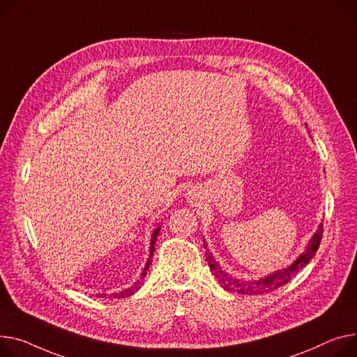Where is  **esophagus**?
I'll list each match as a JSON object with an SVG mask.
<instances>
[{
	"mask_svg": "<svg viewBox=\"0 0 357 357\" xmlns=\"http://www.w3.org/2000/svg\"><path fill=\"white\" fill-rule=\"evenodd\" d=\"M191 202H192V204H197V202H199V195H197V194H192V195H191Z\"/></svg>",
	"mask_w": 357,
	"mask_h": 357,
	"instance_id": "obj_1",
	"label": "esophagus"
}]
</instances>
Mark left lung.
Masks as SVG:
<instances>
[{"label":"left lung","instance_id":"left-lung-1","mask_svg":"<svg viewBox=\"0 0 357 357\" xmlns=\"http://www.w3.org/2000/svg\"><path fill=\"white\" fill-rule=\"evenodd\" d=\"M307 126V125H305ZM321 235H323V225H319V229L313 234V236L308 241L304 252H301L290 266H287L286 268L277 270L274 273H271L270 275H266L263 278L258 280H238L236 277H232L231 274L225 273L221 266L213 259L212 254L209 252V250H206L208 255H206V261L208 266L211 268V271L215 275V278L220 281L221 287L225 289L227 291H234L236 294H247V296H258V294H267L271 293L277 289H280L284 284L289 282L305 264L310 263V259L316 255L320 241H321ZM205 243V240H204ZM204 247L206 248L208 244L205 243Z\"/></svg>","mask_w":357,"mask_h":357}]
</instances>
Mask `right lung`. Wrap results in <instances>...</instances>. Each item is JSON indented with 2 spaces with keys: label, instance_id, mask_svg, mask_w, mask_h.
Instances as JSON below:
<instances>
[{
  "label": "right lung",
  "instance_id": "1",
  "mask_svg": "<svg viewBox=\"0 0 357 357\" xmlns=\"http://www.w3.org/2000/svg\"><path fill=\"white\" fill-rule=\"evenodd\" d=\"M159 231H160V227H158V228L152 232L151 247H149V258H148V261H146V266H145L144 271H142V274H140L139 280H137L135 284H132V286H130L129 289H126V290H122V291H117V293H112V294H109V297H110V298H125V297L133 296V294L140 289V286H142V281H144V278L146 277V273H148V270H149V267H151V264H152V261H151V259H152L153 252H155V244H156V240H158ZM98 297H106V294H98Z\"/></svg>",
  "mask_w": 357,
  "mask_h": 357
}]
</instances>
